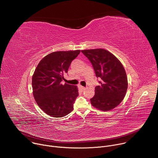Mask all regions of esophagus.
Instances as JSON below:
<instances>
[{"instance_id": "34e87169", "label": "esophagus", "mask_w": 158, "mask_h": 158, "mask_svg": "<svg viewBox=\"0 0 158 158\" xmlns=\"http://www.w3.org/2000/svg\"><path fill=\"white\" fill-rule=\"evenodd\" d=\"M79 89L81 90V91H84V90L85 89V87H83L82 85H79Z\"/></svg>"}]
</instances>
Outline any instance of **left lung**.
Returning <instances> with one entry per match:
<instances>
[{"label": "left lung", "mask_w": 158, "mask_h": 158, "mask_svg": "<svg viewBox=\"0 0 158 158\" xmlns=\"http://www.w3.org/2000/svg\"><path fill=\"white\" fill-rule=\"evenodd\" d=\"M91 62L100 85L95 87V95L91 99L96 108L109 110L118 106L125 97L127 78L123 64L118 59L103 49L82 50Z\"/></svg>", "instance_id": "8db88e82"}]
</instances>
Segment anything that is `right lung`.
Returning <instances> with one entry per match:
<instances>
[{"instance_id":"1","label":"right lung","mask_w":158,"mask_h":158,"mask_svg":"<svg viewBox=\"0 0 158 158\" xmlns=\"http://www.w3.org/2000/svg\"><path fill=\"white\" fill-rule=\"evenodd\" d=\"M81 51H57L45 56L38 64L32 76L33 95L39 107L48 115L64 117L73 110L78 96L76 85L61 82L71 62Z\"/></svg>"}]
</instances>
